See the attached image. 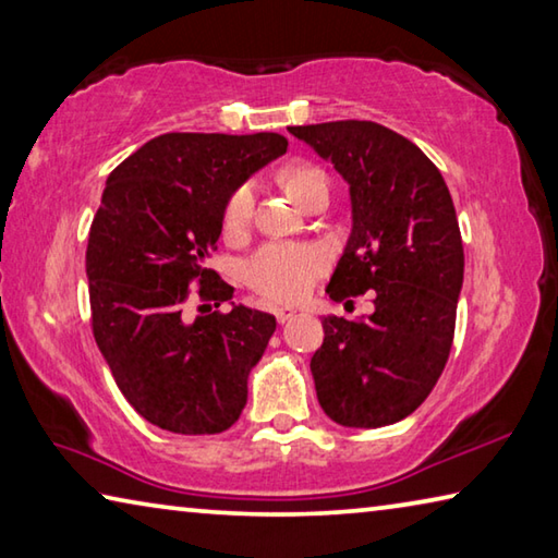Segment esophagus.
Segmentation results:
<instances>
[{
	"label": "esophagus",
	"instance_id": "obj_1",
	"mask_svg": "<svg viewBox=\"0 0 558 558\" xmlns=\"http://www.w3.org/2000/svg\"><path fill=\"white\" fill-rule=\"evenodd\" d=\"M295 313H298V307H292V305H280V307L272 310V315H276V319H278L280 325H286L288 319L295 317Z\"/></svg>",
	"mask_w": 558,
	"mask_h": 558
}]
</instances>
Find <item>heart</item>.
Returning <instances> with one entry per match:
<instances>
[{"mask_svg": "<svg viewBox=\"0 0 558 558\" xmlns=\"http://www.w3.org/2000/svg\"><path fill=\"white\" fill-rule=\"evenodd\" d=\"M327 174L315 165H292L282 174L288 192L302 204L310 189L325 182ZM253 214V186L241 184L223 209V231L239 233ZM327 251L315 243H268L245 263V282L272 302L305 298L327 268Z\"/></svg>", "mask_w": 558, "mask_h": 558, "instance_id": "b5f03b06", "label": "heart"}]
</instances>
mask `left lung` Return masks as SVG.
<instances>
[{
    "label": "left lung",
    "mask_w": 558,
    "mask_h": 558,
    "mask_svg": "<svg viewBox=\"0 0 558 558\" xmlns=\"http://www.w3.org/2000/svg\"><path fill=\"white\" fill-rule=\"evenodd\" d=\"M349 184L352 233L329 298L374 290V313L325 315L313 354L317 401L339 426L381 428L411 415L446 369L462 290L460 226L438 167L372 120L288 128Z\"/></svg>",
    "instance_id": "left-lung-1"
}]
</instances>
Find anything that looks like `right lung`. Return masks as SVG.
Wrapping results in <instances>:
<instances>
[{
  "label": "right lung",
  "mask_w": 558,
  "mask_h": 558,
  "mask_svg": "<svg viewBox=\"0 0 558 558\" xmlns=\"http://www.w3.org/2000/svg\"><path fill=\"white\" fill-rule=\"evenodd\" d=\"M278 132H167L112 169L86 251L93 335L112 379L145 421L182 436L231 428L248 401L276 317L231 302L189 319V286L216 305L233 288L206 258L243 182L286 155Z\"/></svg>",
  "instance_id": "add662e5"
}]
</instances>
